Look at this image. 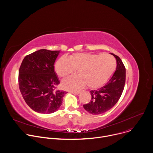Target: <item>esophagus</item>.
Returning <instances> with one entry per match:
<instances>
[{
  "label": "esophagus",
  "instance_id": "34e87169",
  "mask_svg": "<svg viewBox=\"0 0 153 153\" xmlns=\"http://www.w3.org/2000/svg\"><path fill=\"white\" fill-rule=\"evenodd\" d=\"M71 93L75 95H78L80 93V91H71Z\"/></svg>",
  "mask_w": 153,
  "mask_h": 153
}]
</instances>
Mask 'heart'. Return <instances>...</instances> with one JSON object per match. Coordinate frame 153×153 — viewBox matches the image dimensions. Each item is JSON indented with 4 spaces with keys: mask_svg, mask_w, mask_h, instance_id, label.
Returning <instances> with one entry per match:
<instances>
[{
    "mask_svg": "<svg viewBox=\"0 0 153 153\" xmlns=\"http://www.w3.org/2000/svg\"><path fill=\"white\" fill-rule=\"evenodd\" d=\"M116 60L110 54L76 53L68 58L61 57L55 64L57 74L65 78L78 70L77 76H72L63 80V88L77 90L86 85L90 88L102 86L112 75L116 68Z\"/></svg>",
    "mask_w": 153,
    "mask_h": 153,
    "instance_id": "1",
    "label": "heart"
}]
</instances>
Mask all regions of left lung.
Here are the masks:
<instances>
[{"instance_id": "left-lung-1", "label": "left lung", "mask_w": 153, "mask_h": 153, "mask_svg": "<svg viewBox=\"0 0 153 153\" xmlns=\"http://www.w3.org/2000/svg\"><path fill=\"white\" fill-rule=\"evenodd\" d=\"M117 60V68L112 77L103 86L90 91L91 99L83 105L85 110L92 114H100L110 110L120 99L125 83L126 70L119 57L113 53Z\"/></svg>"}]
</instances>
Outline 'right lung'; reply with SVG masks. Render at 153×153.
Wrapping results in <instances>:
<instances>
[{
	"instance_id": "right-lung-1",
	"label": "right lung",
	"mask_w": 153,
	"mask_h": 153,
	"mask_svg": "<svg viewBox=\"0 0 153 153\" xmlns=\"http://www.w3.org/2000/svg\"><path fill=\"white\" fill-rule=\"evenodd\" d=\"M60 51L42 49L25 57L19 71L20 93L37 113L51 114L60 107L67 92L57 90L60 81L54 64Z\"/></svg>"
}]
</instances>
